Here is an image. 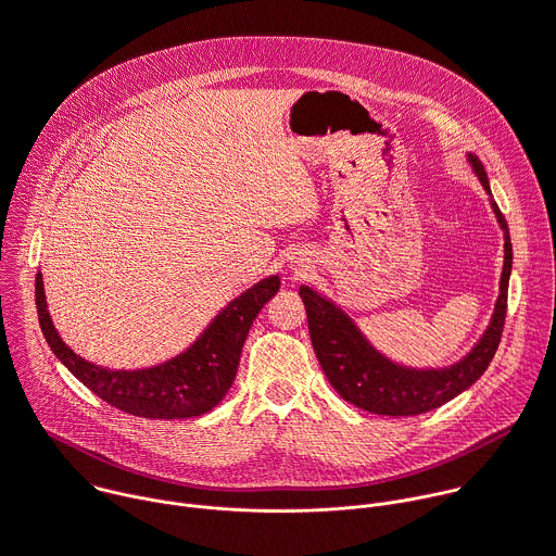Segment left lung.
I'll list each match as a JSON object with an SVG mask.
<instances>
[{"label":"left lung","mask_w":556,"mask_h":556,"mask_svg":"<svg viewBox=\"0 0 556 556\" xmlns=\"http://www.w3.org/2000/svg\"><path fill=\"white\" fill-rule=\"evenodd\" d=\"M467 163L478 176L482 189L489 193L491 211L504 232V265L489 326L460 361L445 367H408L395 363L376 350L356 321L330 298L306 285L300 287V298L308 315L313 350L328 382L343 400L363 410L391 417L428 413L469 389L484 374L497 350L506 317L513 248L506 219L493 202L482 163L471 152H467Z\"/></svg>","instance_id":"obj_1"}]
</instances>
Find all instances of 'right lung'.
<instances>
[{
    "label": "right lung",
    "instance_id": "obj_1",
    "mask_svg": "<svg viewBox=\"0 0 556 556\" xmlns=\"http://www.w3.org/2000/svg\"><path fill=\"white\" fill-rule=\"evenodd\" d=\"M280 278L267 276L228 302L204 332L174 358L141 367L111 369L76 354L59 334L48 311L43 274H37V311L48 345L59 361L111 406L150 419H187L215 408L232 387L252 321L278 293Z\"/></svg>",
    "mask_w": 556,
    "mask_h": 556
}]
</instances>
